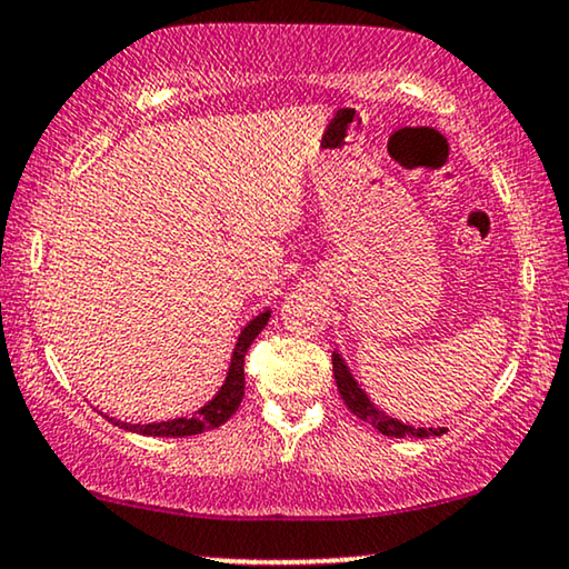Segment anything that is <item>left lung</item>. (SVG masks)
<instances>
[{
  "instance_id": "1",
  "label": "left lung",
  "mask_w": 569,
  "mask_h": 569,
  "mask_svg": "<svg viewBox=\"0 0 569 569\" xmlns=\"http://www.w3.org/2000/svg\"><path fill=\"white\" fill-rule=\"evenodd\" d=\"M332 375H336V385H338L340 398H343V403L351 408V413L359 416L361 421L372 423V427L380 429L382 435H388V437H421V439L445 435L442 427H439V429H435V427H429V429L419 427V429H416V427H408V423L392 419V416L380 411V408H377L372 400L367 398V392L359 388V382L353 380V375L348 372L346 361L340 359V353H332Z\"/></svg>"
}]
</instances>
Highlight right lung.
I'll list each match as a JSON object with an SVG mask.
<instances>
[{
  "label": "right lung",
  "instance_id": "obj_1",
  "mask_svg": "<svg viewBox=\"0 0 569 569\" xmlns=\"http://www.w3.org/2000/svg\"><path fill=\"white\" fill-rule=\"evenodd\" d=\"M270 320V312L257 315L252 322L241 330V336L237 340V348H233L231 356V367L229 375H226L223 388L216 392V398L210 400L208 406H202L200 411H194L192 416H181V419H171V421H158V423H127V421H113L119 429L127 431H138V435L146 437H192V435H202V431L221 427L237 413V408L244 398V356L247 348L252 346V340L260 336L264 325Z\"/></svg>",
  "mask_w": 569,
  "mask_h": 569
}]
</instances>
